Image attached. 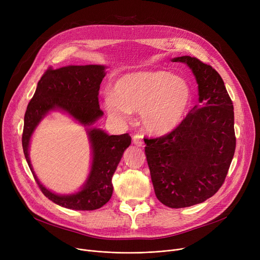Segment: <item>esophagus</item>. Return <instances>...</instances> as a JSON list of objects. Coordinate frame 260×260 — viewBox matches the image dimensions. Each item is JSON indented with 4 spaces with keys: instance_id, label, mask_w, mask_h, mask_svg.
I'll return each instance as SVG.
<instances>
[{
    "instance_id": "esophagus-1",
    "label": "esophagus",
    "mask_w": 260,
    "mask_h": 260,
    "mask_svg": "<svg viewBox=\"0 0 260 260\" xmlns=\"http://www.w3.org/2000/svg\"><path fill=\"white\" fill-rule=\"evenodd\" d=\"M133 142H134V144H135V145H137V146H142V145H143V143H144L142 135H140V134H136V135L134 136V137H133Z\"/></svg>"
}]
</instances>
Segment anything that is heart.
<instances>
[{
  "label": "heart",
  "mask_w": 260,
  "mask_h": 260,
  "mask_svg": "<svg viewBox=\"0 0 260 260\" xmlns=\"http://www.w3.org/2000/svg\"><path fill=\"white\" fill-rule=\"evenodd\" d=\"M190 103L192 90L187 82L163 71L123 75L104 100L109 117L124 122L132 112H139L143 127L153 135H166L178 127Z\"/></svg>",
  "instance_id": "b5f03b06"
}]
</instances>
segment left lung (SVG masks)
I'll return each mask as SVG.
<instances>
[{"label": "left lung", "instance_id": "left-lung-1", "mask_svg": "<svg viewBox=\"0 0 260 260\" xmlns=\"http://www.w3.org/2000/svg\"><path fill=\"white\" fill-rule=\"evenodd\" d=\"M172 61L192 70L200 104L170 134L144 139V151L158 200L180 209L206 201L221 187L236 137L233 102L220 75L197 58L183 56Z\"/></svg>", "mask_w": 260, "mask_h": 260}]
</instances>
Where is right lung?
<instances>
[{"label": "right lung", "instance_id": "right-lung-1", "mask_svg": "<svg viewBox=\"0 0 260 260\" xmlns=\"http://www.w3.org/2000/svg\"><path fill=\"white\" fill-rule=\"evenodd\" d=\"M105 74L103 65H70L58 70L49 67L38 82L26 109L22 135L26 161L42 193L66 209L92 211L108 202L113 195V175L132 142L131 136H109L100 128H87L92 151L90 172L83 187L70 195L54 194L39 181L29 159L31 136L41 120L51 111L66 113L84 126L92 125L103 115L98 95Z\"/></svg>", "mask_w": 260, "mask_h": 260}]
</instances>
